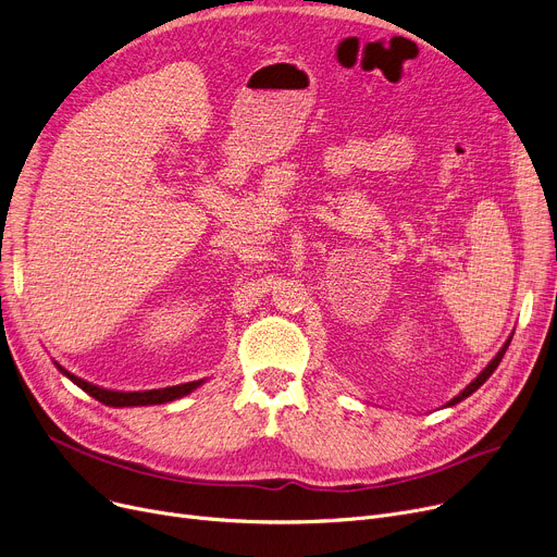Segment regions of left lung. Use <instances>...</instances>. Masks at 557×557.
<instances>
[{
    "instance_id": "1",
    "label": "left lung",
    "mask_w": 557,
    "mask_h": 557,
    "mask_svg": "<svg viewBox=\"0 0 557 557\" xmlns=\"http://www.w3.org/2000/svg\"><path fill=\"white\" fill-rule=\"evenodd\" d=\"M510 341H512V336H510V338H508V341L504 343V347H502V349H499V352H496V357H494V359H492V361L487 363V368H483V372H481V374H479V376L474 379V382H472L470 386H467V388H465V391H462L460 395H456V397H454V399H451V401H449L447 406H454V404L462 401L465 397H470V395H472L474 391H479V388H481V386H483V384L487 382V379H490V374H492V372L496 370V366H499V363H502V359H504V355H506V349H508Z\"/></svg>"
}]
</instances>
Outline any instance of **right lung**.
Instances as JSON below:
<instances>
[{
    "instance_id": "obj_1",
    "label": "right lung",
    "mask_w": 557,
    "mask_h": 557,
    "mask_svg": "<svg viewBox=\"0 0 557 557\" xmlns=\"http://www.w3.org/2000/svg\"><path fill=\"white\" fill-rule=\"evenodd\" d=\"M55 368L61 370L70 382H74L81 391H85L87 395H92L95 399H99L106 406H114V408H124V406H151V404H166L173 399H181L185 395H189L191 391H196L205 379H198V382H189V384H181V386H169V388H158V391H137V393H124V391H108V388H99L85 379L67 372L63 366Z\"/></svg>"
}]
</instances>
